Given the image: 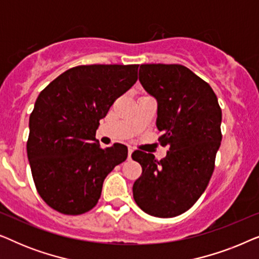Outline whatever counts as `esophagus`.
Instances as JSON below:
<instances>
[{
  "instance_id": "esophagus-1",
  "label": "esophagus",
  "mask_w": 259,
  "mask_h": 259,
  "mask_svg": "<svg viewBox=\"0 0 259 259\" xmlns=\"http://www.w3.org/2000/svg\"><path fill=\"white\" fill-rule=\"evenodd\" d=\"M132 153H133V150L132 148H128V159H131V155H132Z\"/></svg>"
}]
</instances>
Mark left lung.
I'll use <instances>...</instances> for the list:
<instances>
[{
    "mask_svg": "<svg viewBox=\"0 0 259 259\" xmlns=\"http://www.w3.org/2000/svg\"><path fill=\"white\" fill-rule=\"evenodd\" d=\"M139 80L157 99L158 141L167 154L134 151L143 173L134 182L133 198L146 213L176 217L199 199L214 169L222 141V109L210 84L182 65H141Z\"/></svg>",
    "mask_w": 259,
    "mask_h": 259,
    "instance_id": "1",
    "label": "left lung"
}]
</instances>
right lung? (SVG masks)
<instances>
[{"label": "right lung", "instance_id": "add662e5", "mask_svg": "<svg viewBox=\"0 0 259 259\" xmlns=\"http://www.w3.org/2000/svg\"><path fill=\"white\" fill-rule=\"evenodd\" d=\"M138 67H73L38 94L29 118L28 160L38 194L60 213L92 210L106 177L126 160L125 145L101 148L95 133L113 102L137 82Z\"/></svg>", "mask_w": 259, "mask_h": 259}]
</instances>
